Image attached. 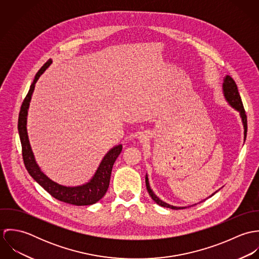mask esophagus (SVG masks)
I'll use <instances>...</instances> for the list:
<instances>
[{
  "label": "esophagus",
  "mask_w": 259,
  "mask_h": 259,
  "mask_svg": "<svg viewBox=\"0 0 259 259\" xmlns=\"http://www.w3.org/2000/svg\"><path fill=\"white\" fill-rule=\"evenodd\" d=\"M139 139H140V141H141V142H146L147 140H148V135H147V134H144V133H143V134H141V135H140Z\"/></svg>",
  "instance_id": "obj_1"
}]
</instances>
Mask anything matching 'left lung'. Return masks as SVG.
I'll use <instances>...</instances> for the list:
<instances>
[{
    "label": "left lung",
    "instance_id": "8db88e82",
    "mask_svg": "<svg viewBox=\"0 0 259 259\" xmlns=\"http://www.w3.org/2000/svg\"><path fill=\"white\" fill-rule=\"evenodd\" d=\"M223 93H224V97L225 99L227 100V102L237 111L240 112V115H241V118H242V122H243V125H244V139H246V133H247V116H246V113H245V110L243 108V104H242V101H241V98H240V95L238 93V90H237V85L235 83V81L233 80V78L229 75H226L225 79H224V82H223ZM146 185H147V189H148V193L150 195V197L160 206H163V207H168V208H172V209H184L186 207H178V206H172V205H169L165 202H163L162 200H160L153 192L152 190L150 189L149 187V184H148V177H146ZM215 193V192H214ZM213 193V194H214ZM212 194V195H213Z\"/></svg>",
    "mask_w": 259,
    "mask_h": 259
}]
</instances>
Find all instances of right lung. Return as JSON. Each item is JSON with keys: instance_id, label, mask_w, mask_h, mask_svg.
Listing matches in <instances>:
<instances>
[{"instance_id": "1", "label": "right lung", "mask_w": 259, "mask_h": 259, "mask_svg": "<svg viewBox=\"0 0 259 259\" xmlns=\"http://www.w3.org/2000/svg\"><path fill=\"white\" fill-rule=\"evenodd\" d=\"M51 64H52V61L49 60L38 70L34 78V81L30 87V91L27 94L20 110L19 119H18V130H19V135H20V140L22 145L23 160L30 176L56 199L69 204H74V205H91L99 201L106 194L110 185L112 165L116 157L121 152L122 147L119 145L117 147L111 148L104 157L93 180L87 185L76 186V187L63 186L54 183L40 171L39 167L37 166L35 161L34 154L31 149V146L28 139V133H27V126H26L27 114H28V109H29L31 98H32V94L35 89V83L37 82L40 74L46 71V69Z\"/></svg>"}]
</instances>
